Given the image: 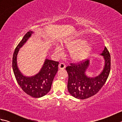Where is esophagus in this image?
Masks as SVG:
<instances>
[{
  "mask_svg": "<svg viewBox=\"0 0 122 122\" xmlns=\"http://www.w3.org/2000/svg\"><path fill=\"white\" fill-rule=\"evenodd\" d=\"M58 67H59V69L63 70V69H65V68H66V65H65V64H64L63 63H60V64H59Z\"/></svg>",
  "mask_w": 122,
  "mask_h": 122,
  "instance_id": "esophagus-1",
  "label": "esophagus"
}]
</instances>
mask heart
Instances as JSON below:
<instances>
[{
  "label": "heart",
  "instance_id": "b5f03b06",
  "mask_svg": "<svg viewBox=\"0 0 122 122\" xmlns=\"http://www.w3.org/2000/svg\"><path fill=\"white\" fill-rule=\"evenodd\" d=\"M61 49L69 51V57L72 61L79 62L86 59L92 50V45L81 38H72L66 40L60 47L57 46L54 52L56 54L61 53Z\"/></svg>",
  "mask_w": 122,
  "mask_h": 122
}]
</instances>
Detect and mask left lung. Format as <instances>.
Returning <instances> with one entry per match:
<instances>
[{"instance_id": "1", "label": "left lung", "mask_w": 122, "mask_h": 122, "mask_svg": "<svg viewBox=\"0 0 122 122\" xmlns=\"http://www.w3.org/2000/svg\"><path fill=\"white\" fill-rule=\"evenodd\" d=\"M100 55L103 56L104 64L102 70L97 76L91 77L86 74L90 66L89 60L77 65L71 64L66 68L69 75L68 90L75 98L83 100L91 97L105 84L110 72L111 56L105 46Z\"/></svg>"}]
</instances>
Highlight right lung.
<instances>
[{
  "label": "right lung",
  "instance_id": "1",
  "mask_svg": "<svg viewBox=\"0 0 122 122\" xmlns=\"http://www.w3.org/2000/svg\"><path fill=\"white\" fill-rule=\"evenodd\" d=\"M33 33L31 30L28 32L15 48L12 58V69L22 90L31 97L39 98L46 95L50 90L54 77L58 72L59 62L46 59L39 72L32 76H26L20 71L17 64L18 52Z\"/></svg>",
  "mask_w": 122,
  "mask_h": 122
}]
</instances>
